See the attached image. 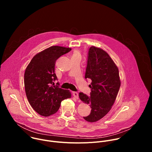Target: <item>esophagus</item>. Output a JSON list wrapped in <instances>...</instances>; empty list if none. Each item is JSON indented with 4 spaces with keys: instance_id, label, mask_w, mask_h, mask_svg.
I'll return each mask as SVG.
<instances>
[{
    "instance_id": "obj_1",
    "label": "esophagus",
    "mask_w": 152,
    "mask_h": 152,
    "mask_svg": "<svg viewBox=\"0 0 152 152\" xmlns=\"http://www.w3.org/2000/svg\"><path fill=\"white\" fill-rule=\"evenodd\" d=\"M73 96L76 99H79V94L77 92H73Z\"/></svg>"
}]
</instances>
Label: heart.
Returning a JSON list of instances; mask_svg holds the SVG:
<instances>
[{
    "mask_svg": "<svg viewBox=\"0 0 152 152\" xmlns=\"http://www.w3.org/2000/svg\"><path fill=\"white\" fill-rule=\"evenodd\" d=\"M75 55H80L79 51H78L77 50H75L73 52V56H75Z\"/></svg>",
    "mask_w": 152,
    "mask_h": 152,
    "instance_id": "b5f03b06",
    "label": "heart"
}]
</instances>
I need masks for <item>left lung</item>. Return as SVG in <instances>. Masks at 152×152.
<instances>
[{"label": "left lung", "instance_id": "8db88e82", "mask_svg": "<svg viewBox=\"0 0 152 152\" xmlns=\"http://www.w3.org/2000/svg\"><path fill=\"white\" fill-rule=\"evenodd\" d=\"M85 78L91 80L90 96L79 93V97L83 103L90 104L91 110L83 118L96 122L109 113L115 102L121 85L118 69L106 52L91 46Z\"/></svg>", "mask_w": 152, "mask_h": 152}]
</instances>
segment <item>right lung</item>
<instances>
[{
	"mask_svg": "<svg viewBox=\"0 0 152 152\" xmlns=\"http://www.w3.org/2000/svg\"><path fill=\"white\" fill-rule=\"evenodd\" d=\"M70 48L51 46L36 54L27 66L24 83L27 99L33 109L39 115L49 117L56 113L61 102L72 97L69 90L59 87L55 73L56 61L69 52Z\"/></svg>",
	"mask_w": 152,
	"mask_h": 152,
	"instance_id": "1",
	"label": "right lung"
}]
</instances>
